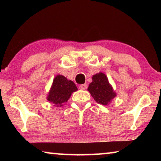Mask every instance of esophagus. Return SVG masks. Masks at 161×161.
<instances>
[{"mask_svg": "<svg viewBox=\"0 0 161 161\" xmlns=\"http://www.w3.org/2000/svg\"><path fill=\"white\" fill-rule=\"evenodd\" d=\"M79 88L81 89V90H85V89H86V88H87V85L86 84H80V85L79 86Z\"/></svg>", "mask_w": 161, "mask_h": 161, "instance_id": "1", "label": "esophagus"}]
</instances>
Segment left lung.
Listing matches in <instances>:
<instances>
[{
    "label": "left lung",
    "instance_id": "obj_1",
    "mask_svg": "<svg viewBox=\"0 0 161 161\" xmlns=\"http://www.w3.org/2000/svg\"><path fill=\"white\" fill-rule=\"evenodd\" d=\"M88 91L97 102L103 105H107L116 97L107 76L102 72L93 76Z\"/></svg>",
    "mask_w": 161,
    "mask_h": 161
}]
</instances>
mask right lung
I'll return each mask as SVG.
<instances>
[{
  "mask_svg": "<svg viewBox=\"0 0 161 161\" xmlns=\"http://www.w3.org/2000/svg\"><path fill=\"white\" fill-rule=\"evenodd\" d=\"M76 91H77V88L72 81L68 80L62 75H58L53 80L47 100L57 107H59L67 102L72 92Z\"/></svg>",
  "mask_w": 161,
  "mask_h": 161,
  "instance_id": "1",
  "label": "right lung"
}]
</instances>
